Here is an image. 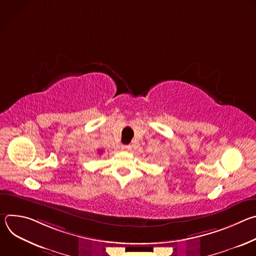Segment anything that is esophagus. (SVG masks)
<instances>
[{
	"label": "esophagus",
	"mask_w": 256,
	"mask_h": 256,
	"mask_svg": "<svg viewBox=\"0 0 256 256\" xmlns=\"http://www.w3.org/2000/svg\"><path fill=\"white\" fill-rule=\"evenodd\" d=\"M130 144H122V150H124V151L130 150Z\"/></svg>",
	"instance_id": "esophagus-1"
}]
</instances>
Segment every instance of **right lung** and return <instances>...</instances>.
<instances>
[{"instance_id": "add662e5", "label": "right lung", "mask_w": 256, "mask_h": 256, "mask_svg": "<svg viewBox=\"0 0 256 256\" xmlns=\"http://www.w3.org/2000/svg\"><path fill=\"white\" fill-rule=\"evenodd\" d=\"M100 152H101V151H100Z\"/></svg>"}]
</instances>
